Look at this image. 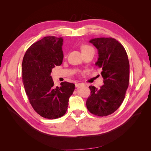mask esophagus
<instances>
[{"mask_svg":"<svg viewBox=\"0 0 151 151\" xmlns=\"http://www.w3.org/2000/svg\"><path fill=\"white\" fill-rule=\"evenodd\" d=\"M83 85H84L83 83H76V84H75L76 88H78V87H80V86H81Z\"/></svg>","mask_w":151,"mask_h":151,"instance_id":"34e87169","label":"esophagus"}]
</instances>
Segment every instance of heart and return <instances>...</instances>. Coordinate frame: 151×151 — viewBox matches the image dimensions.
I'll return each mask as SVG.
<instances>
[{"mask_svg": "<svg viewBox=\"0 0 151 151\" xmlns=\"http://www.w3.org/2000/svg\"><path fill=\"white\" fill-rule=\"evenodd\" d=\"M93 50V47H92L91 46H89V45H83L81 46V50L82 53L86 52V51H88L89 50Z\"/></svg>", "mask_w": 151, "mask_h": 151, "instance_id": "obj_1", "label": "heart"}]
</instances>
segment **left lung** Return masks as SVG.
Wrapping results in <instances>:
<instances>
[{"mask_svg":"<svg viewBox=\"0 0 151 151\" xmlns=\"http://www.w3.org/2000/svg\"><path fill=\"white\" fill-rule=\"evenodd\" d=\"M98 50L96 65L102 71L104 84L100 89L89 86L91 96L86 101L89 111L98 116L113 113L123 102L129 86L130 65L124 46L113 38H96L89 41Z\"/></svg>","mask_w":151,"mask_h":151,"instance_id":"obj_1","label":"left lung"}]
</instances>
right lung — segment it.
I'll use <instances>...</instances> for the list:
<instances>
[{"label": "right lung", "mask_w": 151, "mask_h": 151, "mask_svg": "<svg viewBox=\"0 0 151 151\" xmlns=\"http://www.w3.org/2000/svg\"><path fill=\"white\" fill-rule=\"evenodd\" d=\"M62 37H45L29 47L22 63V81L30 104L39 115L50 119L65 114L75 90V85L66 81L59 88L54 87L51 76L52 69L62 63Z\"/></svg>", "instance_id": "right-lung-1"}]
</instances>
